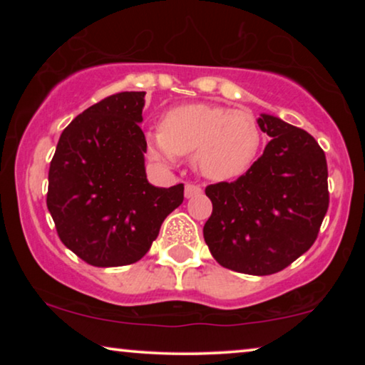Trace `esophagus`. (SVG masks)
<instances>
[{"label": "esophagus", "instance_id": "esophagus-1", "mask_svg": "<svg viewBox=\"0 0 365 365\" xmlns=\"http://www.w3.org/2000/svg\"><path fill=\"white\" fill-rule=\"evenodd\" d=\"M202 192V189H201V186H197V184H186V187H184V196H186L187 199L189 197H194V196H197V194H201Z\"/></svg>", "mask_w": 365, "mask_h": 365}]
</instances>
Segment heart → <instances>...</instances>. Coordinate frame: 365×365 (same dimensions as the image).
Segmentation results:
<instances>
[{"mask_svg": "<svg viewBox=\"0 0 365 365\" xmlns=\"http://www.w3.org/2000/svg\"><path fill=\"white\" fill-rule=\"evenodd\" d=\"M148 153L173 164L194 156V168L211 181L239 178L256 161L261 131L251 114L212 104H184L166 113L161 131L148 133Z\"/></svg>", "mask_w": 365, "mask_h": 365, "instance_id": "heart-1", "label": "heart"}]
</instances>
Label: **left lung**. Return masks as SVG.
Returning a JSON list of instances; mask_svg holds the SVG:
<instances>
[{"instance_id":"left-lung-1","label":"left lung","mask_w":365,"mask_h":365,"mask_svg":"<svg viewBox=\"0 0 365 365\" xmlns=\"http://www.w3.org/2000/svg\"><path fill=\"white\" fill-rule=\"evenodd\" d=\"M257 124L271 141L246 174L206 187L212 214L202 232L222 267L269 276L316 241L329 207L327 163L304 129L271 114Z\"/></svg>"}]
</instances>
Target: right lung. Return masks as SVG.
I'll return each mask as SVG.
<instances>
[{
	"mask_svg": "<svg viewBox=\"0 0 365 365\" xmlns=\"http://www.w3.org/2000/svg\"><path fill=\"white\" fill-rule=\"evenodd\" d=\"M144 91L104 98L61 133L49 166L46 204L64 246L96 267L138 262L184 184L156 187L144 168Z\"/></svg>",
	"mask_w": 365,
	"mask_h": 365,
	"instance_id": "1",
	"label": "right lung"
}]
</instances>
